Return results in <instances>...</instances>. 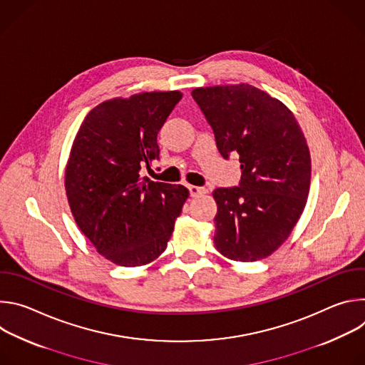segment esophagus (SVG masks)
<instances>
[{"label": "esophagus", "instance_id": "34e87169", "mask_svg": "<svg viewBox=\"0 0 365 365\" xmlns=\"http://www.w3.org/2000/svg\"><path fill=\"white\" fill-rule=\"evenodd\" d=\"M187 189H189L190 196H193V197H196V196H199V195L206 193V189H205V187H199V186H193V185H190Z\"/></svg>", "mask_w": 365, "mask_h": 365}]
</instances>
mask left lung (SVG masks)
<instances>
[{"label": "left lung", "instance_id": "obj_1", "mask_svg": "<svg viewBox=\"0 0 365 365\" xmlns=\"http://www.w3.org/2000/svg\"><path fill=\"white\" fill-rule=\"evenodd\" d=\"M192 96L225 159L238 154L241 180L218 187L215 248L235 262L274 252L297 224L309 195L310 153L293 113L248 83L195 88Z\"/></svg>", "mask_w": 365, "mask_h": 365}]
</instances>
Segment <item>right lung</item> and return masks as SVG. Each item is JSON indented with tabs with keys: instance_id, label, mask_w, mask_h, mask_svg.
Listing matches in <instances>:
<instances>
[{
	"instance_id": "right-lung-1",
	"label": "right lung",
	"mask_w": 365,
	"mask_h": 365,
	"mask_svg": "<svg viewBox=\"0 0 365 365\" xmlns=\"http://www.w3.org/2000/svg\"><path fill=\"white\" fill-rule=\"evenodd\" d=\"M182 92H143L99 103L73 140L65 172L72 215L96 251L137 267L168 247L189 190L141 178L159 160L158 134Z\"/></svg>"
}]
</instances>
